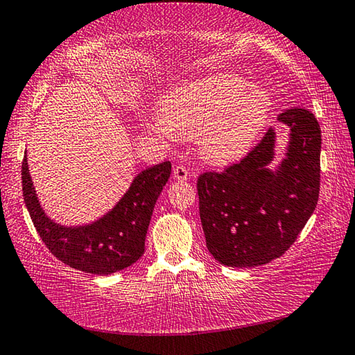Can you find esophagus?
Instances as JSON below:
<instances>
[{
	"mask_svg": "<svg viewBox=\"0 0 355 355\" xmlns=\"http://www.w3.org/2000/svg\"><path fill=\"white\" fill-rule=\"evenodd\" d=\"M188 177H189V172L184 166H177L175 169H173V178L178 180V182H186Z\"/></svg>",
	"mask_w": 355,
	"mask_h": 355,
	"instance_id": "obj_1",
	"label": "esophagus"
}]
</instances>
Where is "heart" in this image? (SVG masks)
I'll return each instance as SVG.
<instances>
[{"label": "heart", "instance_id": "obj_1", "mask_svg": "<svg viewBox=\"0 0 355 355\" xmlns=\"http://www.w3.org/2000/svg\"><path fill=\"white\" fill-rule=\"evenodd\" d=\"M271 110V94L260 84L216 73L167 92L159 101L158 119L177 139H199L207 163L225 166L248 155Z\"/></svg>", "mask_w": 355, "mask_h": 355}]
</instances>
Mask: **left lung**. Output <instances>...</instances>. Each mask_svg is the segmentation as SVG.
Segmentation results:
<instances>
[{
	"instance_id": "obj_1",
	"label": "left lung",
	"mask_w": 355,
	"mask_h": 355,
	"mask_svg": "<svg viewBox=\"0 0 355 355\" xmlns=\"http://www.w3.org/2000/svg\"><path fill=\"white\" fill-rule=\"evenodd\" d=\"M288 128L285 156L272 168L277 131L222 173L199 177V211L207 248L220 264L255 268L290 249L320 196L321 128L304 107L277 117Z\"/></svg>"
}]
</instances>
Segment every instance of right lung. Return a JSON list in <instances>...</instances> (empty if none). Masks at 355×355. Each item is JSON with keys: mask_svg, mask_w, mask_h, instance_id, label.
Returning <instances> with one entry per match:
<instances>
[{"mask_svg": "<svg viewBox=\"0 0 355 355\" xmlns=\"http://www.w3.org/2000/svg\"><path fill=\"white\" fill-rule=\"evenodd\" d=\"M169 161L137 173L110 211L92 222L64 225L45 213L35 192L25 153L21 164L23 199L42 241L53 255L78 271L107 275L131 266L146 250L155 203L171 177Z\"/></svg>", "mask_w": 355, "mask_h": 355, "instance_id": "1", "label": "right lung"}]
</instances>
